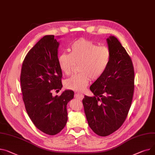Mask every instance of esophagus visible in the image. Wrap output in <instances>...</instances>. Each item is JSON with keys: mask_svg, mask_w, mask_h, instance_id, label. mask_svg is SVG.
<instances>
[{"mask_svg": "<svg viewBox=\"0 0 155 155\" xmlns=\"http://www.w3.org/2000/svg\"><path fill=\"white\" fill-rule=\"evenodd\" d=\"M75 97L77 98H78V99H79L80 100H81L82 99H83V98H84V95H82V94H80V93H76V94H75Z\"/></svg>", "mask_w": 155, "mask_h": 155, "instance_id": "obj_1", "label": "esophagus"}]
</instances>
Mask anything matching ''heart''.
Returning <instances> with one entry per match:
<instances>
[{
  "label": "heart",
  "instance_id": "heart-1",
  "mask_svg": "<svg viewBox=\"0 0 155 155\" xmlns=\"http://www.w3.org/2000/svg\"><path fill=\"white\" fill-rule=\"evenodd\" d=\"M69 54L62 53L58 58V63L64 74L70 75L75 64L78 65L79 74L65 81V87L74 91H83L88 85L90 78H100L107 69L111 60L108 47L99 46L90 40L80 38L71 44Z\"/></svg>",
  "mask_w": 155,
  "mask_h": 155
}]
</instances>
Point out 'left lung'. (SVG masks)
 <instances>
[{"label": "left lung", "instance_id": "1", "mask_svg": "<svg viewBox=\"0 0 155 155\" xmlns=\"http://www.w3.org/2000/svg\"><path fill=\"white\" fill-rule=\"evenodd\" d=\"M111 60L105 72L90 89L94 96L82 100L89 127L97 135L107 137L125 121L134 91V68L126 50L114 36L107 38Z\"/></svg>", "mask_w": 155, "mask_h": 155}]
</instances>
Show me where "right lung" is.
<instances>
[{
  "label": "right lung",
  "instance_id": "obj_1",
  "mask_svg": "<svg viewBox=\"0 0 155 155\" xmlns=\"http://www.w3.org/2000/svg\"><path fill=\"white\" fill-rule=\"evenodd\" d=\"M59 38L50 35L41 38L25 57L20 75L28 117L39 130L49 135H56L66 125L67 105L74 96V92L68 90L59 97H54L51 93L63 87L58 63Z\"/></svg>",
  "mask_w": 155,
  "mask_h": 155
}]
</instances>
